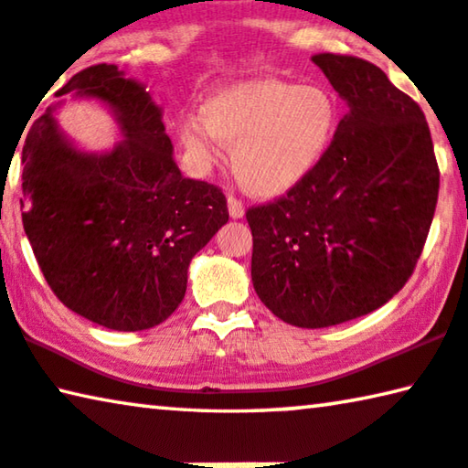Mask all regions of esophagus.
Masks as SVG:
<instances>
[{
  "instance_id": "1",
  "label": "esophagus",
  "mask_w": 468,
  "mask_h": 468,
  "mask_svg": "<svg viewBox=\"0 0 468 468\" xmlns=\"http://www.w3.org/2000/svg\"><path fill=\"white\" fill-rule=\"evenodd\" d=\"M228 211H229V218H232V219H240L244 215L242 200L236 198V197H228Z\"/></svg>"
}]
</instances>
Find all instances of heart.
<instances>
[{
	"label": "heart",
	"instance_id": "1",
	"mask_svg": "<svg viewBox=\"0 0 468 468\" xmlns=\"http://www.w3.org/2000/svg\"><path fill=\"white\" fill-rule=\"evenodd\" d=\"M339 123L333 93L282 79H253L205 100L200 119H186L179 135L198 167L219 159L218 142L232 148V169L255 197L292 190L324 159Z\"/></svg>",
	"mask_w": 468,
	"mask_h": 468
}]
</instances>
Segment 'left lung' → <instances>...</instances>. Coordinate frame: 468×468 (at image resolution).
I'll list each match as a JSON object with an SVG mask.
<instances>
[{"label": "left lung", "mask_w": 468, "mask_h": 468, "mask_svg": "<svg viewBox=\"0 0 468 468\" xmlns=\"http://www.w3.org/2000/svg\"><path fill=\"white\" fill-rule=\"evenodd\" d=\"M349 104L324 159L303 182L247 209L250 278L263 305L324 328L385 305L412 276L440 194L425 114L377 64L315 54Z\"/></svg>", "instance_id": "1"}]
</instances>
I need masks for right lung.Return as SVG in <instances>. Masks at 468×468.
<instances>
[{"instance_id":"obj_1","label":"right lung","mask_w":468,"mask_h":468,"mask_svg":"<svg viewBox=\"0 0 468 468\" xmlns=\"http://www.w3.org/2000/svg\"><path fill=\"white\" fill-rule=\"evenodd\" d=\"M60 79V77H58ZM93 96L117 112L125 140L83 154L52 109L23 146V226L46 282L100 326L146 330L176 312L192 257L228 221L219 186L179 174L159 106L114 64H93L54 93Z\"/></svg>"}]
</instances>
